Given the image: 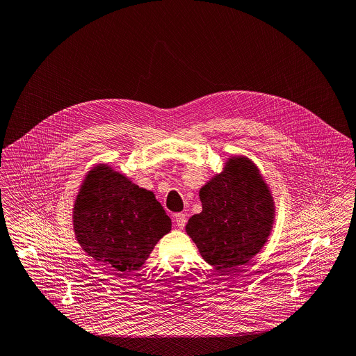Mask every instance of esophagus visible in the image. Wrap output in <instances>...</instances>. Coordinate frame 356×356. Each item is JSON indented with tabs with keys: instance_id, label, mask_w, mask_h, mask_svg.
<instances>
[{
	"instance_id": "1",
	"label": "esophagus",
	"mask_w": 356,
	"mask_h": 356,
	"mask_svg": "<svg viewBox=\"0 0 356 356\" xmlns=\"http://www.w3.org/2000/svg\"><path fill=\"white\" fill-rule=\"evenodd\" d=\"M174 220L178 228H184L186 225V215L185 213H175L174 215Z\"/></svg>"
}]
</instances>
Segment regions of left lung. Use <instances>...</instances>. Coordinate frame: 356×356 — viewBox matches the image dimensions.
<instances>
[{
  "label": "left lung",
  "mask_w": 356,
  "mask_h": 356,
  "mask_svg": "<svg viewBox=\"0 0 356 356\" xmlns=\"http://www.w3.org/2000/svg\"><path fill=\"white\" fill-rule=\"evenodd\" d=\"M202 211L186 232L200 254L218 270L229 272L253 259L270 234L275 204L256 164L234 156L200 189Z\"/></svg>",
  "instance_id": "left-lung-1"
}]
</instances>
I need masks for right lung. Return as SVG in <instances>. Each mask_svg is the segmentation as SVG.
Segmentation results:
<instances>
[{"label": "right lung", "mask_w": 356, "mask_h": 356, "mask_svg": "<svg viewBox=\"0 0 356 356\" xmlns=\"http://www.w3.org/2000/svg\"><path fill=\"white\" fill-rule=\"evenodd\" d=\"M73 228L88 256L120 272H134L170 232L171 219L152 192L97 164L76 197Z\"/></svg>", "instance_id": "right-lung-1"}]
</instances>
